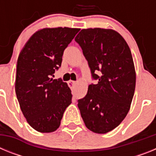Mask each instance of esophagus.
<instances>
[{
  "mask_svg": "<svg viewBox=\"0 0 156 156\" xmlns=\"http://www.w3.org/2000/svg\"><path fill=\"white\" fill-rule=\"evenodd\" d=\"M68 84H69V87L73 88V87L76 85V82H75V81L69 80V82H68Z\"/></svg>",
  "mask_w": 156,
  "mask_h": 156,
  "instance_id": "obj_1",
  "label": "esophagus"
}]
</instances>
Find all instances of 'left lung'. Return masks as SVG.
<instances>
[{
	"label": "left lung",
	"instance_id": "8db88e82",
	"mask_svg": "<svg viewBox=\"0 0 156 156\" xmlns=\"http://www.w3.org/2000/svg\"><path fill=\"white\" fill-rule=\"evenodd\" d=\"M75 41L98 80L77 105L87 129L108 133L120 124L130 108L136 85L131 51L124 38L112 29H83Z\"/></svg>",
	"mask_w": 156,
	"mask_h": 156
}]
</instances>
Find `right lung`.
<instances>
[{"mask_svg":"<svg viewBox=\"0 0 156 156\" xmlns=\"http://www.w3.org/2000/svg\"><path fill=\"white\" fill-rule=\"evenodd\" d=\"M79 31L69 27L41 29L30 37L19 53L16 96L27 122L37 131H55L72 103L68 84L52 76L61 66L64 50Z\"/></svg>","mask_w":156,"mask_h":156,"instance_id":"right-lung-1","label":"right lung"}]
</instances>
